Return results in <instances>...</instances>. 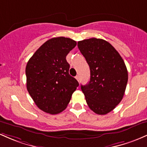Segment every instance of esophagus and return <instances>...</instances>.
Returning <instances> with one entry per match:
<instances>
[{
  "instance_id": "esophagus-1",
  "label": "esophagus",
  "mask_w": 147,
  "mask_h": 147,
  "mask_svg": "<svg viewBox=\"0 0 147 147\" xmlns=\"http://www.w3.org/2000/svg\"><path fill=\"white\" fill-rule=\"evenodd\" d=\"M76 80H78V82L80 81V76H79V75H77L76 76Z\"/></svg>"
}]
</instances>
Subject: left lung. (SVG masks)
<instances>
[{
    "mask_svg": "<svg viewBox=\"0 0 147 147\" xmlns=\"http://www.w3.org/2000/svg\"><path fill=\"white\" fill-rule=\"evenodd\" d=\"M90 69L88 84L81 85L89 108L98 115L115 108L124 95L128 71L122 57L109 42L91 38L78 42Z\"/></svg>",
    "mask_w": 147,
    "mask_h": 147,
    "instance_id": "8db88e82",
    "label": "left lung"
}]
</instances>
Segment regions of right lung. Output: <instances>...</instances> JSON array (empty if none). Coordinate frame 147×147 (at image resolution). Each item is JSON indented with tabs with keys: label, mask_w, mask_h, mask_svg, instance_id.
<instances>
[{
	"label": "right lung",
	"mask_w": 147,
	"mask_h": 147,
	"mask_svg": "<svg viewBox=\"0 0 147 147\" xmlns=\"http://www.w3.org/2000/svg\"><path fill=\"white\" fill-rule=\"evenodd\" d=\"M76 42L64 37L49 39L36 51L26 67V86L37 106L45 113L63 111L79 85L69 74L66 56Z\"/></svg>",
	"instance_id": "right-lung-1"
}]
</instances>
